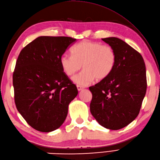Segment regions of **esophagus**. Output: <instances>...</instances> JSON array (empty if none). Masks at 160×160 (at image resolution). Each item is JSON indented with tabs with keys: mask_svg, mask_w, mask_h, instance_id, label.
Segmentation results:
<instances>
[{
	"mask_svg": "<svg viewBox=\"0 0 160 160\" xmlns=\"http://www.w3.org/2000/svg\"><path fill=\"white\" fill-rule=\"evenodd\" d=\"M77 89H78V91H82L84 89V88L80 85H77Z\"/></svg>",
	"mask_w": 160,
	"mask_h": 160,
	"instance_id": "34e87169",
	"label": "esophagus"
}]
</instances>
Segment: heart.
Returning <instances> with one entry per match:
<instances>
[{"mask_svg":"<svg viewBox=\"0 0 160 160\" xmlns=\"http://www.w3.org/2000/svg\"><path fill=\"white\" fill-rule=\"evenodd\" d=\"M71 52L73 56H61L60 65L68 76H73L82 65L84 70L73 78V82L79 85H89L96 78L98 80L106 79L116 63V54L113 49L100 42L83 40L75 45Z\"/></svg>","mask_w":160,"mask_h":160,"instance_id":"heart-1","label":"heart"}]
</instances>
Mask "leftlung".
Returning a JSON list of instances; mask_svg holds the SVG:
<instances>
[{
	"instance_id": "obj_1",
	"label": "left lung",
	"mask_w": 160,
	"mask_h": 160,
	"mask_svg": "<svg viewBox=\"0 0 160 160\" xmlns=\"http://www.w3.org/2000/svg\"><path fill=\"white\" fill-rule=\"evenodd\" d=\"M102 40L115 51L116 63L109 76L89 87L90 111L103 127L118 130L140 113L147 87L145 63L141 54L122 40Z\"/></svg>"
}]
</instances>
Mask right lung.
Listing matches in <instances>:
<instances>
[{"instance_id": "obj_1", "label": "right lung", "mask_w": 160, "mask_h": 160, "mask_svg": "<svg viewBox=\"0 0 160 160\" xmlns=\"http://www.w3.org/2000/svg\"><path fill=\"white\" fill-rule=\"evenodd\" d=\"M76 39L40 36L21 50L13 73L18 112L36 130L48 132L65 120L76 86L63 72L60 58Z\"/></svg>"}]
</instances>
